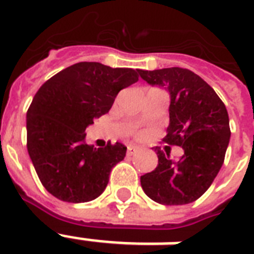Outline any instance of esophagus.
<instances>
[{
    "instance_id": "esophagus-1",
    "label": "esophagus",
    "mask_w": 254,
    "mask_h": 254,
    "mask_svg": "<svg viewBox=\"0 0 254 254\" xmlns=\"http://www.w3.org/2000/svg\"><path fill=\"white\" fill-rule=\"evenodd\" d=\"M136 151H139V147H136V146H128V147H127V154H128V155H132V154H135Z\"/></svg>"
}]
</instances>
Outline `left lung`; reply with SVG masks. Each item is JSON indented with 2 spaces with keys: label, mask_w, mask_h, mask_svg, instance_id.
Masks as SVG:
<instances>
[{
  "label": "left lung",
  "mask_w": 254,
  "mask_h": 254,
  "mask_svg": "<svg viewBox=\"0 0 254 254\" xmlns=\"http://www.w3.org/2000/svg\"><path fill=\"white\" fill-rule=\"evenodd\" d=\"M150 85L170 95V125L163 138L184 150L178 161L155 148L158 166L140 177L146 195L161 205H186L201 197L222 167L230 140L226 107L198 75L184 68L138 69Z\"/></svg>",
  "instance_id": "obj_1"
}]
</instances>
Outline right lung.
Listing matches in <instances>:
<instances>
[{"label":"right lung","mask_w":254,"mask_h":254,"mask_svg":"<svg viewBox=\"0 0 254 254\" xmlns=\"http://www.w3.org/2000/svg\"><path fill=\"white\" fill-rule=\"evenodd\" d=\"M139 80L138 69L81 62L40 87L26 112V147L40 181L62 201H92L107 188L112 167L123 161L122 143L93 147L85 128L110 111L120 89Z\"/></svg>","instance_id":"obj_1"}]
</instances>
